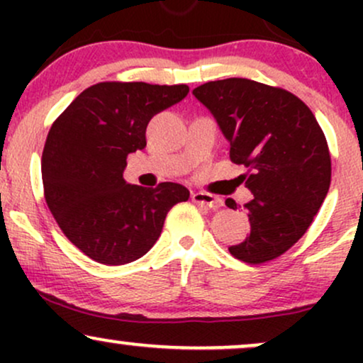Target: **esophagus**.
Segmentation results:
<instances>
[{
  "label": "esophagus",
  "mask_w": 363,
  "mask_h": 363,
  "mask_svg": "<svg viewBox=\"0 0 363 363\" xmlns=\"http://www.w3.org/2000/svg\"><path fill=\"white\" fill-rule=\"evenodd\" d=\"M191 198H193L194 203H198V205H203L206 208H220L223 203L220 198H216V196H211L208 193H193Z\"/></svg>",
  "instance_id": "34e87169"
}]
</instances>
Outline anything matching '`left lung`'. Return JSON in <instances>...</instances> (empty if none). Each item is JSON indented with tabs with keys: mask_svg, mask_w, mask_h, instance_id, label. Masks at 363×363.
<instances>
[{
	"mask_svg": "<svg viewBox=\"0 0 363 363\" xmlns=\"http://www.w3.org/2000/svg\"><path fill=\"white\" fill-rule=\"evenodd\" d=\"M193 95L230 143L232 162L249 169L251 232L228 251L249 264L281 256L311 227L331 184L323 129L294 94L247 78L208 82ZM225 205L237 210L234 199Z\"/></svg>",
	"mask_w": 363,
	"mask_h": 363,
	"instance_id": "1",
	"label": "left lung"
}]
</instances>
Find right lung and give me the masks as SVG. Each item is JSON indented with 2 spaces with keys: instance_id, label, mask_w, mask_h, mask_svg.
<instances>
[{
  "instance_id": "right-lung-1",
  "label": "right lung",
  "mask_w": 363,
  "mask_h": 363,
  "mask_svg": "<svg viewBox=\"0 0 363 363\" xmlns=\"http://www.w3.org/2000/svg\"><path fill=\"white\" fill-rule=\"evenodd\" d=\"M187 85L104 82L83 90L49 129L43 152L45 201L65 235L94 261L126 264L145 256L174 205L189 191L124 181L126 157L147 147V126L181 102Z\"/></svg>"
}]
</instances>
